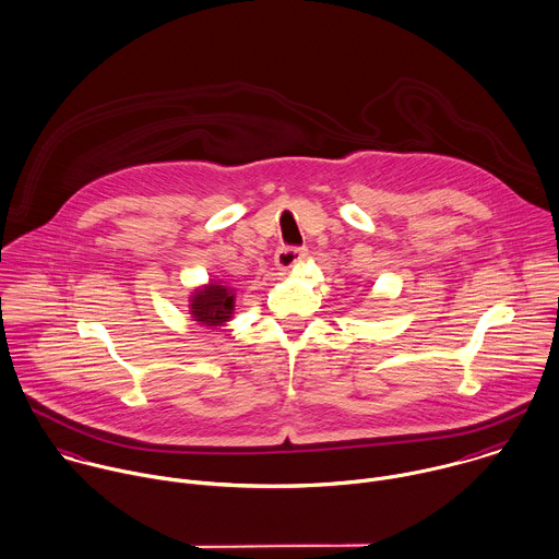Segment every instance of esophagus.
I'll return each mask as SVG.
<instances>
[{"mask_svg": "<svg viewBox=\"0 0 559 559\" xmlns=\"http://www.w3.org/2000/svg\"><path fill=\"white\" fill-rule=\"evenodd\" d=\"M307 257V248H294V246H281L276 250V265L281 270H289L296 263H300Z\"/></svg>", "mask_w": 559, "mask_h": 559, "instance_id": "1", "label": "esophagus"}]
</instances>
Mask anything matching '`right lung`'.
Wrapping results in <instances>:
<instances>
[{"mask_svg":"<svg viewBox=\"0 0 559 559\" xmlns=\"http://www.w3.org/2000/svg\"><path fill=\"white\" fill-rule=\"evenodd\" d=\"M233 294L224 285H206L191 298V316L206 326H219L233 313Z\"/></svg>","mask_w":559,"mask_h":559,"instance_id":"add662e5","label":"right lung"}]
</instances>
